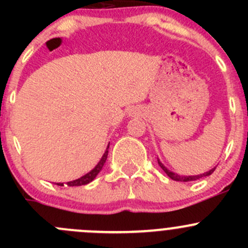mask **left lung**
<instances>
[{"label": "left lung", "instance_id": "left-lung-1", "mask_svg": "<svg viewBox=\"0 0 248 248\" xmlns=\"http://www.w3.org/2000/svg\"><path fill=\"white\" fill-rule=\"evenodd\" d=\"M158 164H159V167H161V168L163 169L164 172H166V174L168 175V176L170 177L171 180H175V181H184V182H187V181H196V180L202 179V177L209 176V175H211L212 172L215 171V169H216V168H212V169H210L209 171L204 172V174H201V175H194V176H181V175L175 174V172H172V171H170V170H168V169H167L166 167H164L163 164H162L161 162H159V159H158Z\"/></svg>", "mask_w": 248, "mask_h": 248}]
</instances>
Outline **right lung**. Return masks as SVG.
Here are the masks:
<instances>
[{"instance_id":"1","label":"right lung","mask_w":248,"mask_h":248,"mask_svg":"<svg viewBox=\"0 0 248 248\" xmlns=\"http://www.w3.org/2000/svg\"><path fill=\"white\" fill-rule=\"evenodd\" d=\"M108 149H109V146L107 147V151L104 152V155H103V156H102L101 161L98 162V164H97V166L94 167V168L92 169L91 171L87 172V174H85L84 176L79 177V179L73 180V181L67 182V184H66L67 186H82V185H87V184H90V182H91L92 180H94V177H96L97 175H98V172L102 170V168H103L104 163H106L107 157H108ZM56 185H59V186H63V184H56Z\"/></svg>"}]
</instances>
